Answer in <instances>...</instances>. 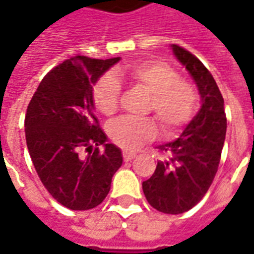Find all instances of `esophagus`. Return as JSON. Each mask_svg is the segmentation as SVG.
I'll return each mask as SVG.
<instances>
[{
    "label": "esophagus",
    "mask_w": 254,
    "mask_h": 254,
    "mask_svg": "<svg viewBox=\"0 0 254 254\" xmlns=\"http://www.w3.org/2000/svg\"><path fill=\"white\" fill-rule=\"evenodd\" d=\"M135 157V153H131V152H123V159H124V162H131L132 159Z\"/></svg>",
    "instance_id": "esophagus-1"
}]
</instances>
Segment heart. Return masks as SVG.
<instances>
[{
	"mask_svg": "<svg viewBox=\"0 0 254 254\" xmlns=\"http://www.w3.org/2000/svg\"><path fill=\"white\" fill-rule=\"evenodd\" d=\"M124 77L149 94L146 112H153L162 130L173 132L190 122L197 106L195 88L180 80L178 73L162 62H144L123 71ZM122 85L113 74L98 78L92 90L94 104L102 115L110 116L119 108ZM110 139L126 150H137L156 135L152 119L119 117L108 127Z\"/></svg>",
	"mask_w": 254,
	"mask_h": 254,
	"instance_id": "heart-1",
	"label": "heart"
}]
</instances>
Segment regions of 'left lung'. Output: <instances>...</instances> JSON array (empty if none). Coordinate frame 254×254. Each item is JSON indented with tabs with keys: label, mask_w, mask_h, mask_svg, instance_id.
<instances>
[{
	"label": "left lung",
	"mask_w": 254,
	"mask_h": 254,
	"mask_svg": "<svg viewBox=\"0 0 254 254\" xmlns=\"http://www.w3.org/2000/svg\"><path fill=\"white\" fill-rule=\"evenodd\" d=\"M171 50L197 85L202 106L177 139L157 146L164 159L157 162L152 177L142 183V190L156 210L181 214L200 202L214 180L227 117L223 95L210 71L190 51L176 44Z\"/></svg>",
	"instance_id": "obj_1"
}]
</instances>
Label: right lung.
<instances>
[{
  "label": "right lung",
  "mask_w": 254,
  "mask_h": 254,
  "mask_svg": "<svg viewBox=\"0 0 254 254\" xmlns=\"http://www.w3.org/2000/svg\"><path fill=\"white\" fill-rule=\"evenodd\" d=\"M119 61L67 59L44 77L27 106L24 132L31 162L52 197L70 210L102 203L123 163L120 148L108 144L99 128L92 99L98 78ZM99 144L102 152L92 149Z\"/></svg>",
  "instance_id": "1"
}]
</instances>
